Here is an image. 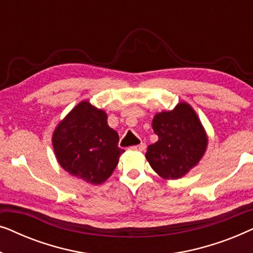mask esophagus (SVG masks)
Instances as JSON below:
<instances>
[{
  "label": "esophagus",
  "mask_w": 253,
  "mask_h": 253,
  "mask_svg": "<svg viewBox=\"0 0 253 253\" xmlns=\"http://www.w3.org/2000/svg\"><path fill=\"white\" fill-rule=\"evenodd\" d=\"M131 150H133V151H139V152H143L145 148H146V145H145L144 143H141V144H139V145H136V146H131L130 147Z\"/></svg>",
  "instance_id": "34e87169"
}]
</instances>
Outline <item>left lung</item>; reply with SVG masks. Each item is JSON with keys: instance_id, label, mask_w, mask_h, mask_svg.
Returning a JSON list of instances; mask_svg holds the SVG:
<instances>
[{"instance_id": "obj_1", "label": "left lung", "mask_w": 253, "mask_h": 253, "mask_svg": "<svg viewBox=\"0 0 253 253\" xmlns=\"http://www.w3.org/2000/svg\"><path fill=\"white\" fill-rule=\"evenodd\" d=\"M157 143L145 154L151 167L166 179H177L200 161L207 146V136L192 107L179 102L169 112L158 113L152 122Z\"/></svg>"}]
</instances>
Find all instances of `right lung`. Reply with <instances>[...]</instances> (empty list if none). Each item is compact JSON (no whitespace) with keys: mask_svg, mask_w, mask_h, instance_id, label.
Here are the masks:
<instances>
[{"mask_svg":"<svg viewBox=\"0 0 253 253\" xmlns=\"http://www.w3.org/2000/svg\"><path fill=\"white\" fill-rule=\"evenodd\" d=\"M119 134L109 127L107 114L82 101L58 123L53 147L65 171L91 184H101L113 174L120 155Z\"/></svg>","mask_w":253,"mask_h":253,"instance_id":"add662e5","label":"right lung"}]
</instances>
